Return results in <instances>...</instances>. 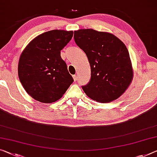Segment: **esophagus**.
I'll return each mask as SVG.
<instances>
[{
	"mask_svg": "<svg viewBox=\"0 0 157 157\" xmlns=\"http://www.w3.org/2000/svg\"><path fill=\"white\" fill-rule=\"evenodd\" d=\"M72 76H73L74 81H76V80H77V76H76V75H73Z\"/></svg>",
	"mask_w": 157,
	"mask_h": 157,
	"instance_id": "obj_1",
	"label": "esophagus"
}]
</instances>
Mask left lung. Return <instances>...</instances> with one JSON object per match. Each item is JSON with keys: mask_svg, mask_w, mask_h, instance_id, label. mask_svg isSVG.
Returning a JSON list of instances; mask_svg holds the SVG:
<instances>
[{"mask_svg": "<svg viewBox=\"0 0 157 157\" xmlns=\"http://www.w3.org/2000/svg\"><path fill=\"white\" fill-rule=\"evenodd\" d=\"M74 37L90 65V81L82 86L84 92L97 102L117 100L128 88L133 77L126 45L112 33L92 29L75 31Z\"/></svg>", "mask_w": 157, "mask_h": 157, "instance_id": "obj_1", "label": "left lung"}]
</instances>
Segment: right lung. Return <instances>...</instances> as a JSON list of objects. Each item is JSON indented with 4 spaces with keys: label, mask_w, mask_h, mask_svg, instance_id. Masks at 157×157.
<instances>
[{
    "label": "right lung",
    "mask_w": 157,
    "mask_h": 157,
    "mask_svg": "<svg viewBox=\"0 0 157 157\" xmlns=\"http://www.w3.org/2000/svg\"><path fill=\"white\" fill-rule=\"evenodd\" d=\"M73 33L65 30L47 31L33 38L21 52L19 78L26 92L38 102H56L73 83L60 55Z\"/></svg>",
    "instance_id": "1"
}]
</instances>
